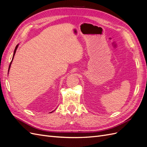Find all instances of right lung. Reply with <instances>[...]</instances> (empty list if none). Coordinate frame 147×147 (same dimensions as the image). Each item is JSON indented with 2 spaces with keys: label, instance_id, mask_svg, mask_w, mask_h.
<instances>
[{
  "label": "right lung",
  "instance_id": "right-lung-1",
  "mask_svg": "<svg viewBox=\"0 0 147 147\" xmlns=\"http://www.w3.org/2000/svg\"><path fill=\"white\" fill-rule=\"evenodd\" d=\"M18 45H17L16 46V47H15V51H14V53H13V58H12V60H11V63H10V65H9V68H8V71H9L10 67V66H11V63H12V61H13V57H14V56H15V53H16V50H17V48H18Z\"/></svg>",
  "mask_w": 147,
  "mask_h": 147
}]
</instances>
